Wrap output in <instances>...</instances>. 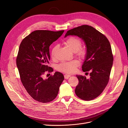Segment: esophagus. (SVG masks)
<instances>
[{
  "instance_id": "obj_1",
  "label": "esophagus",
  "mask_w": 128,
  "mask_h": 128,
  "mask_svg": "<svg viewBox=\"0 0 128 128\" xmlns=\"http://www.w3.org/2000/svg\"><path fill=\"white\" fill-rule=\"evenodd\" d=\"M70 76H70V75L65 74V75H64V78H65V79H68Z\"/></svg>"
}]
</instances>
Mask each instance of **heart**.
Segmentation results:
<instances>
[{"instance_id": "b5f03b06", "label": "heart", "mask_w": 128, "mask_h": 128, "mask_svg": "<svg viewBox=\"0 0 128 128\" xmlns=\"http://www.w3.org/2000/svg\"><path fill=\"white\" fill-rule=\"evenodd\" d=\"M65 44L68 48L73 52H75L77 56L80 58H84L86 55L85 49L80 48L82 42L79 38L75 37H70L66 40ZM58 49V46H54L51 50V56L52 58H54L56 52ZM80 65V63L77 60H74L70 61L63 62L58 66V70L65 73H72L76 70V68Z\"/></svg>"}]
</instances>
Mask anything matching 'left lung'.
I'll list each match as a JSON object with an SVG mask.
<instances>
[{
    "label": "left lung",
    "instance_id": "1",
    "mask_svg": "<svg viewBox=\"0 0 128 128\" xmlns=\"http://www.w3.org/2000/svg\"><path fill=\"white\" fill-rule=\"evenodd\" d=\"M77 36L84 42L86 48L83 72H89L90 78L76 75L79 82L75 89L77 96L90 100L99 96L108 82L113 63L110 44L106 36L93 27L84 25L67 32L68 36Z\"/></svg>",
    "mask_w": 128,
    "mask_h": 128
}]
</instances>
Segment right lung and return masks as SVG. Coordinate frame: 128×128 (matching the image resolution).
Masks as SVG:
<instances>
[{"label": "right lung", "mask_w": 128, "mask_h": 128, "mask_svg": "<svg viewBox=\"0 0 128 128\" xmlns=\"http://www.w3.org/2000/svg\"><path fill=\"white\" fill-rule=\"evenodd\" d=\"M64 32L34 31L20 45L16 66L21 82L30 96L39 102L48 103L54 99L64 80L63 75L58 72L48 79L42 78L46 71L53 70L48 66L50 60L49 46Z\"/></svg>", "instance_id": "right-lung-1"}]
</instances>
